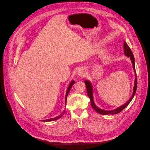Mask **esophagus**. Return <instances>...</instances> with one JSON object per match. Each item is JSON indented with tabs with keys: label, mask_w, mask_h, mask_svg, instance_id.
<instances>
[{
	"label": "esophagus",
	"mask_w": 150,
	"mask_h": 150,
	"mask_svg": "<svg viewBox=\"0 0 150 150\" xmlns=\"http://www.w3.org/2000/svg\"><path fill=\"white\" fill-rule=\"evenodd\" d=\"M84 74H85V71H84V70L83 69H79V70L78 71V75L79 76H81V77L84 76Z\"/></svg>",
	"instance_id": "obj_1"
}]
</instances>
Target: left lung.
<instances>
[{
  "mask_svg": "<svg viewBox=\"0 0 150 150\" xmlns=\"http://www.w3.org/2000/svg\"><path fill=\"white\" fill-rule=\"evenodd\" d=\"M124 53L127 57H129L130 58L131 62H132V64H133V69L134 71V72L136 73L134 56H133V52H132V51H131V50L130 49L129 47L128 46V44H127L126 42H124ZM84 83L86 84V89H87L88 95V96L90 99L91 104V106L95 111H96L97 112L99 113L100 115H115V114H117V113H119L121 111H122L128 105L129 103L133 99V98L134 96V94L136 93L137 88V74H135V80H134V88H133V91L132 96H131L130 99L126 103H125L123 105H122L120 107L115 109V110H111V111H106V110H101V109H100V108H99L98 106H96V104H94V99H93V86H92V84H91V83L90 81L86 80V81H84Z\"/></svg>",
  "mask_w": 150,
  "mask_h": 150,
  "instance_id": "8db88e82",
  "label": "left lung"
}]
</instances>
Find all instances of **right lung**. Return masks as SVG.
I'll return each mask as SVG.
<instances>
[{"mask_svg":"<svg viewBox=\"0 0 150 150\" xmlns=\"http://www.w3.org/2000/svg\"><path fill=\"white\" fill-rule=\"evenodd\" d=\"M74 84V81L73 80H72V81H71V82L70 83V84H69V86H68L67 89V91H66V97H65V104H66V100H67V94H68V93H69L70 89H71L72 85H73ZM64 112H65V111H63V112L62 113V114H61L60 115H59V116H57V117H53V118H51V119H48V120H42V121H54V120H58V119L61 118V117L63 116V115L64 114Z\"/></svg>","mask_w":150,"mask_h":150,"instance_id":"add662e5","label":"right lung"}]
</instances>
